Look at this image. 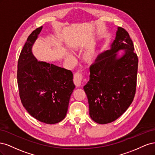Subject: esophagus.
I'll return each mask as SVG.
<instances>
[{
    "label": "esophagus",
    "mask_w": 155,
    "mask_h": 155,
    "mask_svg": "<svg viewBox=\"0 0 155 155\" xmlns=\"http://www.w3.org/2000/svg\"><path fill=\"white\" fill-rule=\"evenodd\" d=\"M82 79H83V76L81 73L76 72L74 76V83L75 84V85L77 87L80 86L81 85Z\"/></svg>",
    "instance_id": "obj_1"
}]
</instances>
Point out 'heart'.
<instances>
[{
	"instance_id": "obj_1",
	"label": "heart",
	"mask_w": 155,
	"mask_h": 155,
	"mask_svg": "<svg viewBox=\"0 0 155 155\" xmlns=\"http://www.w3.org/2000/svg\"><path fill=\"white\" fill-rule=\"evenodd\" d=\"M80 48L81 47L79 45H76L72 47V50L74 51H76L80 49ZM95 56H96L95 50H89L85 51V52L83 54V58L86 62H91L94 59ZM66 59L68 61H72L74 59V56L72 54L68 53L66 55Z\"/></svg>"
}]
</instances>
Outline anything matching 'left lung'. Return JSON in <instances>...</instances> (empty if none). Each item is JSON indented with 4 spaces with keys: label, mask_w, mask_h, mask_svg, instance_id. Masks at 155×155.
I'll return each instance as SVG.
<instances>
[{
    "label": "left lung",
    "mask_w": 155,
    "mask_h": 155,
    "mask_svg": "<svg viewBox=\"0 0 155 155\" xmlns=\"http://www.w3.org/2000/svg\"><path fill=\"white\" fill-rule=\"evenodd\" d=\"M121 50L124 52L120 56ZM138 64L128 32L118 27L110 49L101 53L91 66L90 79L83 87L89 114L95 122L110 123L128 109L135 95Z\"/></svg>",
    "instance_id": "8db88e82"
}]
</instances>
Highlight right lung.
<instances>
[{"mask_svg": "<svg viewBox=\"0 0 155 155\" xmlns=\"http://www.w3.org/2000/svg\"><path fill=\"white\" fill-rule=\"evenodd\" d=\"M43 26L28 36L17 66V83L22 104L34 118L47 124L60 122L66 116L75 88L69 70L37 60L32 46Z\"/></svg>", "mask_w": 155, "mask_h": 155, "instance_id": "add662e5", "label": "right lung"}]
</instances>
